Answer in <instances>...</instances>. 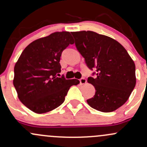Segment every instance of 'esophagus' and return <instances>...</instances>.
I'll return each instance as SVG.
<instances>
[{
	"mask_svg": "<svg viewBox=\"0 0 147 147\" xmlns=\"http://www.w3.org/2000/svg\"><path fill=\"white\" fill-rule=\"evenodd\" d=\"M79 82H80L81 84H85L86 83V79L84 78V77H82V78L79 79Z\"/></svg>",
	"mask_w": 147,
	"mask_h": 147,
	"instance_id": "esophagus-1",
	"label": "esophagus"
}]
</instances>
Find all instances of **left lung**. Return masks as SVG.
<instances>
[{
    "label": "left lung",
    "instance_id": "1",
    "mask_svg": "<svg viewBox=\"0 0 147 147\" xmlns=\"http://www.w3.org/2000/svg\"><path fill=\"white\" fill-rule=\"evenodd\" d=\"M77 50L90 70H96L88 82L95 94L87 100L92 109L109 113L122 106L129 99L136 84V65L119 42L92 31L71 32Z\"/></svg>",
    "mask_w": 147,
    "mask_h": 147
}]
</instances>
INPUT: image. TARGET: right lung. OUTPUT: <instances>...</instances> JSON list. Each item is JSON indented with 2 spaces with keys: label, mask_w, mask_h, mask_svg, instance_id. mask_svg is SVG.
<instances>
[{
  "label": "right lung",
  "mask_w": 147,
  "mask_h": 147,
  "mask_svg": "<svg viewBox=\"0 0 147 147\" xmlns=\"http://www.w3.org/2000/svg\"><path fill=\"white\" fill-rule=\"evenodd\" d=\"M73 38L69 32L52 33L28 45L14 66L13 84L18 99L30 110L45 113L61 105L78 79L58 77L62 52Z\"/></svg>",
  "instance_id": "right-lung-1"
}]
</instances>
